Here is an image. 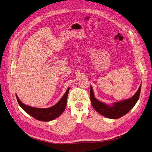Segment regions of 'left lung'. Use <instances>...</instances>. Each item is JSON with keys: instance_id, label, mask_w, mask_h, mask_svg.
Masks as SVG:
<instances>
[{"instance_id": "1", "label": "left lung", "mask_w": 152, "mask_h": 152, "mask_svg": "<svg viewBox=\"0 0 152 152\" xmlns=\"http://www.w3.org/2000/svg\"><path fill=\"white\" fill-rule=\"evenodd\" d=\"M141 91V86L134 95L129 99L122 101L113 103L109 106L105 103L100 102L94 97L92 87L91 86L90 97L92 105L94 109L102 116L110 119H118L126 114L137 102Z\"/></svg>"}]
</instances>
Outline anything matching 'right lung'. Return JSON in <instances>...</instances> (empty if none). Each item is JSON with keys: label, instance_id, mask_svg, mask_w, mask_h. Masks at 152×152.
Masks as SVG:
<instances>
[{"label": "right lung", "instance_id": "right-lung-1", "mask_svg": "<svg viewBox=\"0 0 152 152\" xmlns=\"http://www.w3.org/2000/svg\"><path fill=\"white\" fill-rule=\"evenodd\" d=\"M69 89L70 87L67 88L64 96L61 98L58 102L48 108H36L25 105L19 100L18 96H15L20 107L30 116L41 121H50L60 116L65 111Z\"/></svg>", "mask_w": 152, "mask_h": 152}]
</instances>
